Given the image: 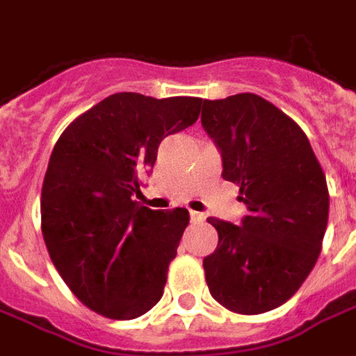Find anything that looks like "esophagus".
Masks as SVG:
<instances>
[{
	"instance_id": "esophagus-1",
	"label": "esophagus",
	"mask_w": 356,
	"mask_h": 356,
	"mask_svg": "<svg viewBox=\"0 0 356 356\" xmlns=\"http://www.w3.org/2000/svg\"><path fill=\"white\" fill-rule=\"evenodd\" d=\"M206 219V216L204 213H198V211H191V221L193 223H202Z\"/></svg>"
}]
</instances>
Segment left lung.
I'll use <instances>...</instances> for the list:
<instances>
[{
	"label": "left lung",
	"instance_id": "1",
	"mask_svg": "<svg viewBox=\"0 0 356 356\" xmlns=\"http://www.w3.org/2000/svg\"><path fill=\"white\" fill-rule=\"evenodd\" d=\"M202 127L240 186V225L209 217L219 234L204 257L209 293L232 313L276 309L313 270L328 225L326 175L303 129L273 102L238 93L202 102Z\"/></svg>",
	"mask_w": 356,
	"mask_h": 356
}]
</instances>
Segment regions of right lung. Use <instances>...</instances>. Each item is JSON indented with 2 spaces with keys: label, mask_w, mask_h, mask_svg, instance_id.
<instances>
[{
  "label": "right lung",
  "mask_w": 356,
  "mask_h": 356,
  "mask_svg": "<svg viewBox=\"0 0 356 356\" xmlns=\"http://www.w3.org/2000/svg\"><path fill=\"white\" fill-rule=\"evenodd\" d=\"M200 102L114 93L58 137L43 179V240L66 286L95 313L131 321L162 299L191 217L135 198L163 137L193 125Z\"/></svg>",
  "instance_id": "1"
}]
</instances>
